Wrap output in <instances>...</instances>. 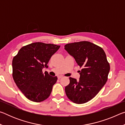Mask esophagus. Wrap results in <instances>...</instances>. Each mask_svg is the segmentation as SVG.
<instances>
[{
	"label": "esophagus",
	"mask_w": 125,
	"mask_h": 125,
	"mask_svg": "<svg viewBox=\"0 0 125 125\" xmlns=\"http://www.w3.org/2000/svg\"><path fill=\"white\" fill-rule=\"evenodd\" d=\"M63 77L62 75H59V76H58V79H60L61 78H63Z\"/></svg>",
	"instance_id": "34e87169"
}]
</instances>
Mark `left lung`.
I'll return each mask as SVG.
<instances>
[{
  "mask_svg": "<svg viewBox=\"0 0 125 125\" xmlns=\"http://www.w3.org/2000/svg\"><path fill=\"white\" fill-rule=\"evenodd\" d=\"M64 49L82 67L79 80L69 77L65 94L73 103H85L94 98L107 82L110 64L102 48L88 41L68 43Z\"/></svg>",
  "mask_w": 125,
  "mask_h": 125,
  "instance_id": "obj_1",
  "label": "left lung"
}]
</instances>
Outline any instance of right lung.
<instances>
[{"instance_id":"add662e5","label":"right lung","mask_w":125,"mask_h":125,"mask_svg":"<svg viewBox=\"0 0 125 125\" xmlns=\"http://www.w3.org/2000/svg\"><path fill=\"white\" fill-rule=\"evenodd\" d=\"M60 46L35 42L22 47L12 62V77L18 88L29 100L41 102L47 99L53 86L57 80L48 72H42L47 68L51 57Z\"/></svg>"}]
</instances>
